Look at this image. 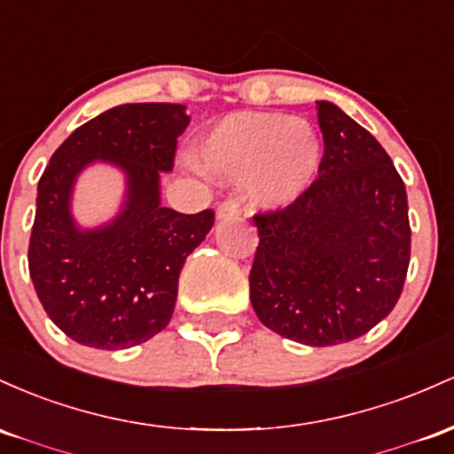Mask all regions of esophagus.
I'll return each instance as SVG.
<instances>
[{
    "instance_id": "obj_1",
    "label": "esophagus",
    "mask_w": 454,
    "mask_h": 454,
    "mask_svg": "<svg viewBox=\"0 0 454 454\" xmlns=\"http://www.w3.org/2000/svg\"><path fill=\"white\" fill-rule=\"evenodd\" d=\"M240 203L236 200H225L218 203L216 207V218L218 221H225V218H238L240 216Z\"/></svg>"
}]
</instances>
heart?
Here are the masks:
<instances>
[{
  "label": "heart",
  "instance_id": "b5f03b06",
  "mask_svg": "<svg viewBox=\"0 0 454 454\" xmlns=\"http://www.w3.org/2000/svg\"><path fill=\"white\" fill-rule=\"evenodd\" d=\"M322 156V137L309 120L270 111L223 117L195 147L201 171L242 182L247 200L262 210L300 200L317 177Z\"/></svg>",
  "mask_w": 454,
  "mask_h": 454
}]
</instances>
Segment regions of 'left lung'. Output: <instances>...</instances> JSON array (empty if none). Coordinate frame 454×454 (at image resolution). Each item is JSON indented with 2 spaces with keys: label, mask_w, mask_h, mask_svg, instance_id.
I'll use <instances>...</instances> for the list:
<instances>
[{
  "label": "left lung",
  "mask_w": 454,
  "mask_h": 454,
  "mask_svg": "<svg viewBox=\"0 0 454 454\" xmlns=\"http://www.w3.org/2000/svg\"><path fill=\"white\" fill-rule=\"evenodd\" d=\"M319 177L253 218L251 302L259 322L310 348L354 340L388 317L410 266L407 192L390 156L337 105L317 100Z\"/></svg>",
  "instance_id": "1"
}]
</instances>
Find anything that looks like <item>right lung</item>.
<instances>
[{
	"instance_id": "right-lung-1",
	"label": "right lung",
	"mask_w": 454,
	"mask_h": 454,
	"mask_svg": "<svg viewBox=\"0 0 454 454\" xmlns=\"http://www.w3.org/2000/svg\"><path fill=\"white\" fill-rule=\"evenodd\" d=\"M184 105H120L79 126L38 182L29 277L51 322L76 343L126 349L169 324L186 257L206 240L214 212L160 206V173L173 169ZM94 161L125 173L121 212L100 228L72 216L75 177Z\"/></svg>"
}]
</instances>
